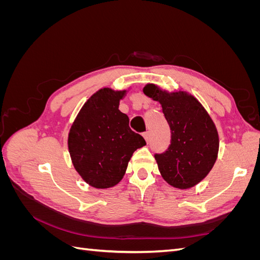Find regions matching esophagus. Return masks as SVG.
<instances>
[{
  "label": "esophagus",
  "mask_w": 260,
  "mask_h": 260,
  "mask_svg": "<svg viewBox=\"0 0 260 260\" xmlns=\"http://www.w3.org/2000/svg\"><path fill=\"white\" fill-rule=\"evenodd\" d=\"M143 137H144V139L146 140V142H148V141H149V132L147 131V132H144L143 133Z\"/></svg>",
  "instance_id": "34e87169"
}]
</instances>
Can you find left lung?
<instances>
[{
	"instance_id": "8db88e82",
	"label": "left lung",
	"mask_w": 260,
	"mask_h": 260,
	"mask_svg": "<svg viewBox=\"0 0 260 260\" xmlns=\"http://www.w3.org/2000/svg\"><path fill=\"white\" fill-rule=\"evenodd\" d=\"M143 92L159 102L171 130L167 151L155 154L161 177L180 190L199 184L218 157L219 136L215 122L199 100L186 91L169 92L147 83Z\"/></svg>"
}]
</instances>
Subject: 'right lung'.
Masks as SVG:
<instances>
[{
    "instance_id": "obj_1",
    "label": "right lung",
    "mask_w": 260,
    "mask_h": 260,
    "mask_svg": "<svg viewBox=\"0 0 260 260\" xmlns=\"http://www.w3.org/2000/svg\"><path fill=\"white\" fill-rule=\"evenodd\" d=\"M127 90L102 88L85 102L70 127L68 151L78 174L96 188L115 186L128 162L145 140L129 127V117L119 111Z\"/></svg>"
}]
</instances>
